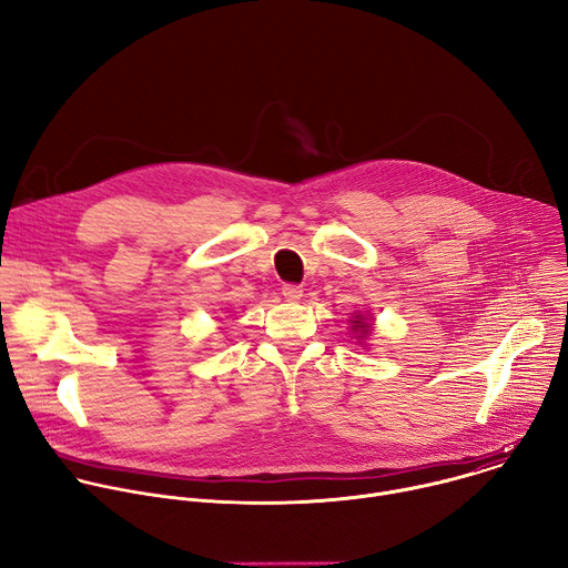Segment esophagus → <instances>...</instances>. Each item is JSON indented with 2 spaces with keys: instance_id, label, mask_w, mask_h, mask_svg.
Masks as SVG:
<instances>
[{
  "instance_id": "obj_1",
  "label": "esophagus",
  "mask_w": 568,
  "mask_h": 568,
  "mask_svg": "<svg viewBox=\"0 0 568 568\" xmlns=\"http://www.w3.org/2000/svg\"><path fill=\"white\" fill-rule=\"evenodd\" d=\"M281 292H283V296H285L287 301H298V298L303 296V287L296 285V283H285Z\"/></svg>"
}]
</instances>
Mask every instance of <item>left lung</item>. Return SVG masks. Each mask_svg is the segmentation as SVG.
<instances>
[{"label": "left lung", "instance_id": "1", "mask_svg": "<svg viewBox=\"0 0 568 568\" xmlns=\"http://www.w3.org/2000/svg\"><path fill=\"white\" fill-rule=\"evenodd\" d=\"M355 331H362V335H366V328H368V323L362 318V314H357V321H355V326H353Z\"/></svg>", "mask_w": 568, "mask_h": 568}]
</instances>
